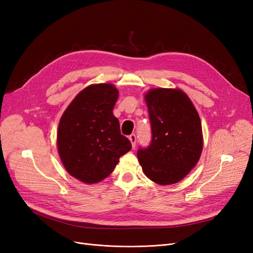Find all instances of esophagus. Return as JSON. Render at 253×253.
<instances>
[{
  "mask_svg": "<svg viewBox=\"0 0 253 253\" xmlns=\"http://www.w3.org/2000/svg\"><path fill=\"white\" fill-rule=\"evenodd\" d=\"M128 139H129V141H131V143H132V147L135 148V147H136V141H137L136 135H135V134L129 135V136H128Z\"/></svg>",
  "mask_w": 253,
  "mask_h": 253,
  "instance_id": "1",
  "label": "esophagus"
}]
</instances>
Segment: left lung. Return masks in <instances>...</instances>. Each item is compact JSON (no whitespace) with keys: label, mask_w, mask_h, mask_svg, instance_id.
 <instances>
[{"label":"left lung","mask_w":253,"mask_h":253,"mask_svg":"<svg viewBox=\"0 0 253 253\" xmlns=\"http://www.w3.org/2000/svg\"><path fill=\"white\" fill-rule=\"evenodd\" d=\"M152 140L137 152L147 177L158 185L178 182L196 166L203 151L202 122L189 97L176 88H153L144 96Z\"/></svg>","instance_id":"left-lung-1"}]
</instances>
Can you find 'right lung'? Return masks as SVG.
I'll use <instances>...</instances> for the list:
<instances>
[{
	"label": "right lung",
	"mask_w": 253,
	"mask_h": 253,
	"mask_svg": "<svg viewBox=\"0 0 253 253\" xmlns=\"http://www.w3.org/2000/svg\"><path fill=\"white\" fill-rule=\"evenodd\" d=\"M118 95L113 84H91L75 97L60 119L57 145L61 162L82 182L96 183L108 177L120 156L132 149L113 114Z\"/></svg>",
	"instance_id": "obj_1"
}]
</instances>
